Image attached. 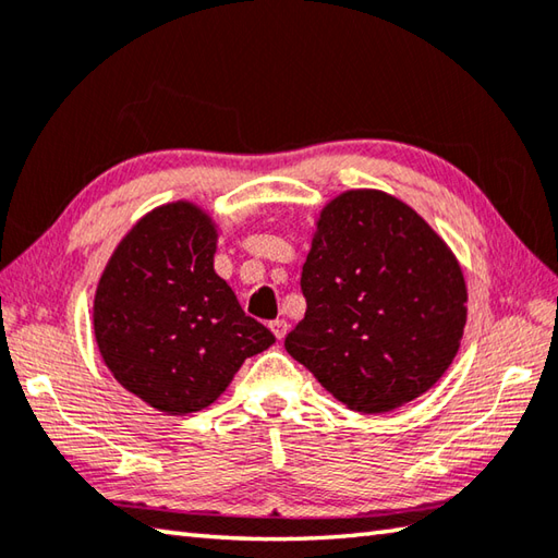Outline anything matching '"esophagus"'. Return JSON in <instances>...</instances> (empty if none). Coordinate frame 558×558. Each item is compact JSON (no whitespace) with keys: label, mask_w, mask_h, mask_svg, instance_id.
I'll return each mask as SVG.
<instances>
[{"label":"esophagus","mask_w":558,"mask_h":558,"mask_svg":"<svg viewBox=\"0 0 558 558\" xmlns=\"http://www.w3.org/2000/svg\"><path fill=\"white\" fill-rule=\"evenodd\" d=\"M270 331H272V336L278 338V341H282V338L288 336V322H286V319H276V322H270Z\"/></svg>","instance_id":"34e87169"}]
</instances>
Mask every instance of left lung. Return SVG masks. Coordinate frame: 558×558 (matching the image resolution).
<instances>
[{
  "label": "left lung",
  "mask_w": 558,
  "mask_h": 558,
  "mask_svg": "<svg viewBox=\"0 0 558 558\" xmlns=\"http://www.w3.org/2000/svg\"><path fill=\"white\" fill-rule=\"evenodd\" d=\"M307 314L286 351L360 413L425 395L452 365L466 326V282L445 239L377 189L326 203L302 266Z\"/></svg>",
  "instance_id": "obj_1"
}]
</instances>
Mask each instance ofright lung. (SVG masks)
I'll use <instances>...</instances> for the list:
<instances>
[{
  "instance_id": "add662e5",
  "label": "right lung",
  "mask_w": 558,
  "mask_h": 558,
  "mask_svg": "<svg viewBox=\"0 0 558 558\" xmlns=\"http://www.w3.org/2000/svg\"><path fill=\"white\" fill-rule=\"evenodd\" d=\"M215 217L163 203L130 227L98 278L94 336L130 395L171 416L220 399L246 357L276 343L215 272Z\"/></svg>"
}]
</instances>
